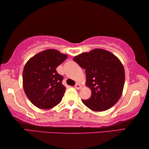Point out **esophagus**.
Segmentation results:
<instances>
[{
    "label": "esophagus",
    "instance_id": "1",
    "mask_svg": "<svg viewBox=\"0 0 149 149\" xmlns=\"http://www.w3.org/2000/svg\"><path fill=\"white\" fill-rule=\"evenodd\" d=\"M74 87H75V89H81V87H82V86H81L80 83H77L76 84H75V85H74Z\"/></svg>",
    "mask_w": 149,
    "mask_h": 149
}]
</instances>
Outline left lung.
Listing matches in <instances>:
<instances>
[{
    "mask_svg": "<svg viewBox=\"0 0 149 149\" xmlns=\"http://www.w3.org/2000/svg\"><path fill=\"white\" fill-rule=\"evenodd\" d=\"M73 60L85 69V85L91 91V97L82 100L83 103L97 112L113 107L121 97L125 83V70L119 59L109 51L94 49Z\"/></svg>",
    "mask_w": 149,
    "mask_h": 149,
    "instance_id": "1",
    "label": "left lung"
}]
</instances>
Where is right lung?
Masks as SVG:
<instances>
[{
  "label": "right lung",
  "instance_id": "1",
  "mask_svg": "<svg viewBox=\"0 0 149 149\" xmlns=\"http://www.w3.org/2000/svg\"><path fill=\"white\" fill-rule=\"evenodd\" d=\"M54 49L38 53L26 62L23 70V87L33 104L41 109H50L62 100L66 90L63 77L56 68L67 58Z\"/></svg>",
  "mask_w": 149,
  "mask_h": 149
}]
</instances>
